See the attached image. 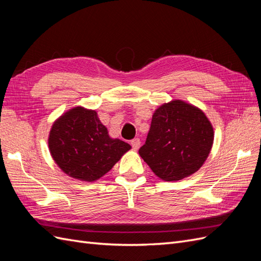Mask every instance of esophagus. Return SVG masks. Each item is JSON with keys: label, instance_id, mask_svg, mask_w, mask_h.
<instances>
[{"label": "esophagus", "instance_id": "obj_1", "mask_svg": "<svg viewBox=\"0 0 261 261\" xmlns=\"http://www.w3.org/2000/svg\"><path fill=\"white\" fill-rule=\"evenodd\" d=\"M130 145H132V147H133L134 150H137V149L140 147V139H139V138L133 139V140L130 141Z\"/></svg>", "mask_w": 261, "mask_h": 261}]
</instances>
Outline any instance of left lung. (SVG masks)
<instances>
[{"label":"left lung","mask_w":261,"mask_h":261,"mask_svg":"<svg viewBox=\"0 0 261 261\" xmlns=\"http://www.w3.org/2000/svg\"><path fill=\"white\" fill-rule=\"evenodd\" d=\"M212 144V125L201 110L174 100L155 110L138 152L158 177L171 181L198 171Z\"/></svg>","instance_id":"1"}]
</instances>
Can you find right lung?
I'll return each instance as SVG.
<instances>
[{"instance_id":"right-lung-1","label":"right lung","mask_w":261,"mask_h":261,"mask_svg":"<svg viewBox=\"0 0 261 261\" xmlns=\"http://www.w3.org/2000/svg\"><path fill=\"white\" fill-rule=\"evenodd\" d=\"M49 149L54 161L67 175L93 181L111 170L130 146L110 137L96 111L77 107L53 124Z\"/></svg>"}]
</instances>
